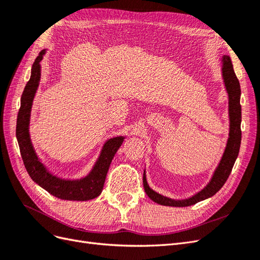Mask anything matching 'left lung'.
Wrapping results in <instances>:
<instances>
[{"label":"left lung","instance_id":"left-lung-1","mask_svg":"<svg viewBox=\"0 0 260 260\" xmlns=\"http://www.w3.org/2000/svg\"><path fill=\"white\" fill-rule=\"evenodd\" d=\"M221 72L222 79L224 82L225 90L229 98V119H230V129H229V138L226 141V146L224 148L223 155L220 159L218 166L216 167L214 174L207 185L202 188L200 192L192 195L191 198L184 200H174L164 196L159 193L155 192L153 188L149 187L145 170L143 174V186L145 193L153 202L164 206H172V207H186L194 205V204L204 201L206 199L214 196L220 188L223 186L226 179L229 178L233 165L238 158L241 145V121H242V109H241V86L237 76L233 70V65L230 56L223 55L221 57Z\"/></svg>","mask_w":260,"mask_h":260}]
</instances>
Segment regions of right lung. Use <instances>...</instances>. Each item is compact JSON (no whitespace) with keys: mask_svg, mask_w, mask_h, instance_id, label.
<instances>
[{"mask_svg":"<svg viewBox=\"0 0 260 260\" xmlns=\"http://www.w3.org/2000/svg\"><path fill=\"white\" fill-rule=\"evenodd\" d=\"M46 50H42L31 68L30 79L27 82L20 100L17 116L16 138L22 161L30 178L55 198L66 201H90L102 193L107 171L115 154L121 146L124 137L108 139L102 147L99 158L88 175L80 179H64L53 175L39 158L29 133L30 115L34 99L41 78V60Z\"/></svg>","mask_w":260,"mask_h":260,"instance_id":"obj_1","label":"right lung"}]
</instances>
